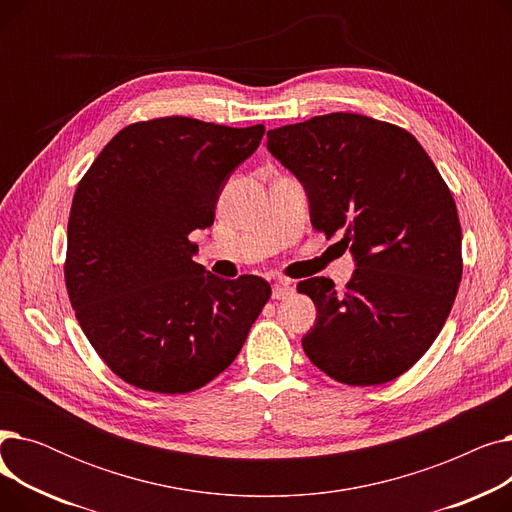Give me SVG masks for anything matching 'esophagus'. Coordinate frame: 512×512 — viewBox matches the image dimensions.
<instances>
[{
    "mask_svg": "<svg viewBox=\"0 0 512 512\" xmlns=\"http://www.w3.org/2000/svg\"><path fill=\"white\" fill-rule=\"evenodd\" d=\"M290 294H294V286H290L288 282H276V284L272 286V297H274L276 301L288 299Z\"/></svg>",
    "mask_w": 512,
    "mask_h": 512,
    "instance_id": "1",
    "label": "esophagus"
}]
</instances>
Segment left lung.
Wrapping results in <instances>:
<instances>
[{"mask_svg":"<svg viewBox=\"0 0 512 512\" xmlns=\"http://www.w3.org/2000/svg\"><path fill=\"white\" fill-rule=\"evenodd\" d=\"M267 149L305 186L313 228L342 232L357 265L344 294L324 276L299 282L317 309L307 357L348 386L396 380L434 344L459 292L450 188L411 132L361 114L267 130Z\"/></svg>","mask_w":512,"mask_h":512,"instance_id":"obj_1","label":"left lung"}]
</instances>
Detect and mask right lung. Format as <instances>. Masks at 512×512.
I'll return each instance as SVG.
<instances>
[{"mask_svg":"<svg viewBox=\"0 0 512 512\" xmlns=\"http://www.w3.org/2000/svg\"><path fill=\"white\" fill-rule=\"evenodd\" d=\"M265 126L170 116L134 122L78 182L64 278L80 328L126 384L193 392L230 367L272 288L220 280L193 261L230 174Z\"/></svg>","mask_w":512,"mask_h":512,"instance_id":"add662e5","label":"right lung"}]
</instances>
